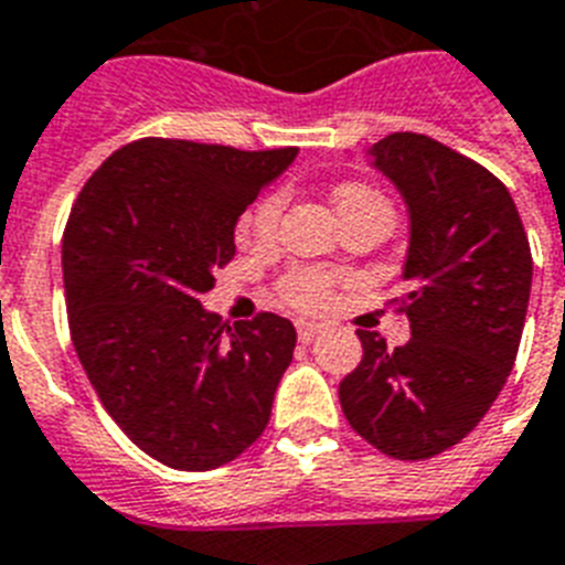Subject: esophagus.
Listing matches in <instances>:
<instances>
[{"label":"esophagus","mask_w":565,"mask_h":565,"mask_svg":"<svg viewBox=\"0 0 565 565\" xmlns=\"http://www.w3.org/2000/svg\"><path fill=\"white\" fill-rule=\"evenodd\" d=\"M320 323H311V320H300V323H297V338H300V341H303V344H309V341H315V338L320 335Z\"/></svg>","instance_id":"obj_1"}]
</instances>
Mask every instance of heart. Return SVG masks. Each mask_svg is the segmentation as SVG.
Listing matches in <instances>:
<instances>
[{"instance_id":"1","label":"heart","mask_w":565,"mask_h":565,"mask_svg":"<svg viewBox=\"0 0 565 565\" xmlns=\"http://www.w3.org/2000/svg\"><path fill=\"white\" fill-rule=\"evenodd\" d=\"M282 206H286V195L274 189V192H265V195L256 201L250 210L238 218L236 236L242 242H270L274 233L279 227V215H282ZM335 206L338 212L361 210V206H385L387 198L379 192V189L367 186V183H344V186L335 192ZM332 286H335V277L320 268H306V265H297V268H288L286 274H279L277 291L279 297L286 300L288 306H295L300 311H320L327 309L329 300H332Z\"/></svg>"}]
</instances>
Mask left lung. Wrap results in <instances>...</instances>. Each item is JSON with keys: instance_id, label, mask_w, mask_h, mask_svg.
<instances>
[{"instance_id": "left-lung-1", "label": "left lung", "mask_w": 565, "mask_h": 565, "mask_svg": "<svg viewBox=\"0 0 565 565\" xmlns=\"http://www.w3.org/2000/svg\"><path fill=\"white\" fill-rule=\"evenodd\" d=\"M373 162L403 192L411 245L403 295L411 341L359 329V367L338 385L347 423L396 461H426L481 423L516 361L531 245L511 192L481 162L426 134H391Z\"/></svg>"}]
</instances>
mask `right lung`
Returning <instances> with one entry per match:
<instances>
[{"label": "right lung", "instance_id": "obj_1", "mask_svg": "<svg viewBox=\"0 0 565 565\" xmlns=\"http://www.w3.org/2000/svg\"><path fill=\"white\" fill-rule=\"evenodd\" d=\"M295 154L146 137L113 151L72 204V344L116 426L166 467H224L268 426L291 320L259 311L227 327L201 295L236 256L238 215Z\"/></svg>", "mask_w": 565, "mask_h": 565}]
</instances>
